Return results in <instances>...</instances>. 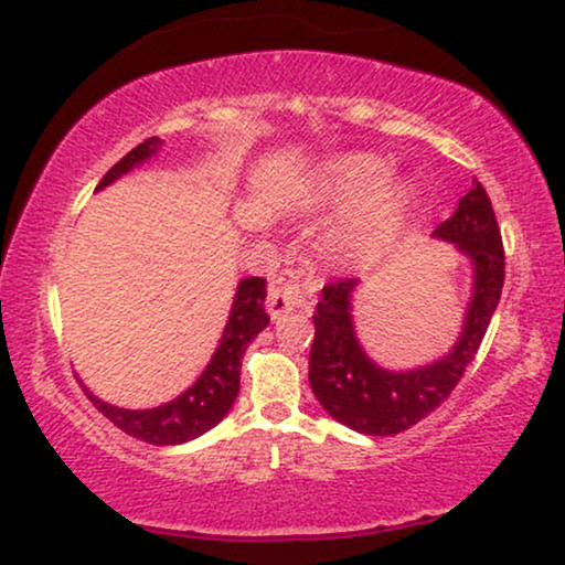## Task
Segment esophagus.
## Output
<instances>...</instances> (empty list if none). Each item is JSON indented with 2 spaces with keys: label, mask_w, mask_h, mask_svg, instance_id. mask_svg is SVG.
<instances>
[{
  "label": "esophagus",
  "mask_w": 565,
  "mask_h": 565,
  "mask_svg": "<svg viewBox=\"0 0 565 565\" xmlns=\"http://www.w3.org/2000/svg\"><path fill=\"white\" fill-rule=\"evenodd\" d=\"M312 307V289L307 284L299 281V278H278V281L270 287L266 310L270 320L287 318L289 312H310Z\"/></svg>",
  "instance_id": "34e87169"
}]
</instances>
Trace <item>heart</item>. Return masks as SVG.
I'll return each instance as SVG.
<instances>
[{"mask_svg": "<svg viewBox=\"0 0 565 565\" xmlns=\"http://www.w3.org/2000/svg\"><path fill=\"white\" fill-rule=\"evenodd\" d=\"M393 168L374 154H343L318 178L322 204L356 212L333 235V250L345 260L380 258L401 235L408 209L405 188H385Z\"/></svg>", "mask_w": 565, "mask_h": 565, "instance_id": "heart-1", "label": "heart"}]
</instances>
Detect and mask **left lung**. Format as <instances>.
I'll list each match as a JSON object with an SVG mask.
<instances>
[{"label": "left lung", "mask_w": 565, "mask_h": 565, "mask_svg": "<svg viewBox=\"0 0 565 565\" xmlns=\"http://www.w3.org/2000/svg\"><path fill=\"white\" fill-rule=\"evenodd\" d=\"M457 245L472 268V295L452 351L418 370L395 372L374 364L353 330L351 299L359 278L330 281L312 315L310 387L335 420L366 436L401 434L439 408L476 359L503 287V245L486 188L472 183L457 212L434 230Z\"/></svg>", "instance_id": "1"}]
</instances>
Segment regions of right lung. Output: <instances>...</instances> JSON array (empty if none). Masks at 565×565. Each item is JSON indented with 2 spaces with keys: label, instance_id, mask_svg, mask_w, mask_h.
I'll return each instance as SVG.
<instances>
[{
  "label": "right lung",
  "instance_id": "add662e5",
  "mask_svg": "<svg viewBox=\"0 0 565 565\" xmlns=\"http://www.w3.org/2000/svg\"><path fill=\"white\" fill-rule=\"evenodd\" d=\"M162 147V141L152 137L141 141L139 147H134L124 160H118L113 168L105 172V178L97 185V191L105 185H110L113 180H118L126 172L139 168L141 162H147L149 157L157 154V149ZM266 299V278L250 276L243 278L237 284L235 302H232L227 326H224L222 341L216 345L212 361L206 364V370L201 372V377L185 390L183 395H178L175 401L157 405V408L147 411H129L118 408L100 401V397L89 393L87 387H82L87 393L89 401L105 418H110L120 431L137 439L147 441V445H183L195 436L206 434L209 428H214L220 420L227 416L232 403L239 393V366H243V356L247 343L268 326V312L263 307Z\"/></svg>",
  "mask_w": 565,
  "mask_h": 565
}]
</instances>
